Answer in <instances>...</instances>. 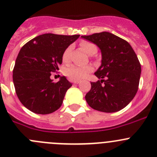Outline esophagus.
Listing matches in <instances>:
<instances>
[{
	"mask_svg": "<svg viewBox=\"0 0 157 157\" xmlns=\"http://www.w3.org/2000/svg\"><path fill=\"white\" fill-rule=\"evenodd\" d=\"M79 82V80H71V82L74 83V84H78Z\"/></svg>",
	"mask_w": 157,
	"mask_h": 157,
	"instance_id": "34e87169",
	"label": "esophagus"
}]
</instances>
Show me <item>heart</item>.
Instances as JSON below:
<instances>
[{"instance_id": "obj_1", "label": "heart", "mask_w": 157, "mask_h": 157, "mask_svg": "<svg viewBox=\"0 0 157 157\" xmlns=\"http://www.w3.org/2000/svg\"><path fill=\"white\" fill-rule=\"evenodd\" d=\"M82 48L88 54V55H93L97 52V47L95 44L89 41H82L80 43ZM71 51V47L67 48L64 52L63 55H62V61L64 62H67L68 61V55H69V52ZM93 70L92 65H68L66 68L65 69V74L68 77H69L71 79L78 80L82 79L84 78H86L88 75L89 72Z\"/></svg>"}]
</instances>
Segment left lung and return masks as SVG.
<instances>
[{"label": "left lung", "mask_w": 157, "mask_h": 157, "mask_svg": "<svg viewBox=\"0 0 157 157\" xmlns=\"http://www.w3.org/2000/svg\"><path fill=\"white\" fill-rule=\"evenodd\" d=\"M82 38L96 44L102 53V64L95 72L100 80L91 82L86 102L103 113L122 109L135 97L140 83L141 65L135 52L127 41L107 31Z\"/></svg>", "instance_id": "left-lung-1"}]
</instances>
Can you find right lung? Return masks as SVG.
Segmentation results:
<instances>
[{
    "label": "right lung",
    "instance_id": "right-lung-1",
    "mask_svg": "<svg viewBox=\"0 0 157 157\" xmlns=\"http://www.w3.org/2000/svg\"><path fill=\"white\" fill-rule=\"evenodd\" d=\"M79 36L44 34L21 48L13 70V82L19 100L30 111L45 115L61 107L71 83L65 76L53 82L51 72L59 69L65 50Z\"/></svg>",
    "mask_w": 157,
    "mask_h": 157
}]
</instances>
